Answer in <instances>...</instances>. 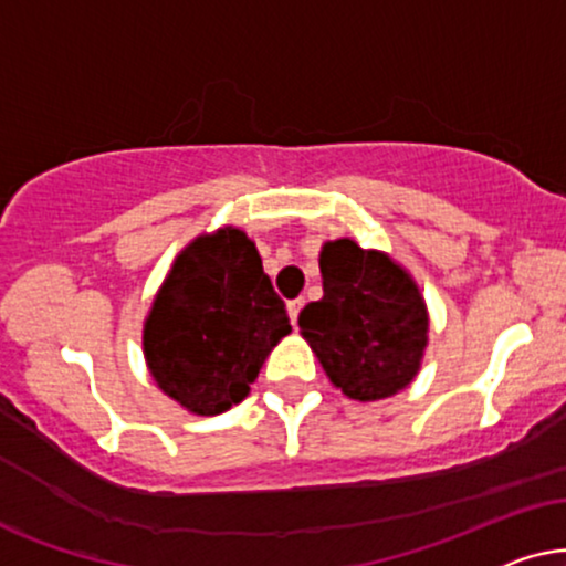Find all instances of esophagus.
<instances>
[{"label": "esophagus", "instance_id": "esophagus-1", "mask_svg": "<svg viewBox=\"0 0 566 566\" xmlns=\"http://www.w3.org/2000/svg\"><path fill=\"white\" fill-rule=\"evenodd\" d=\"M303 305H305L303 297L290 300V303H287V313H290V321L292 323H297V315H300V311H303Z\"/></svg>", "mask_w": 566, "mask_h": 566}]
</instances>
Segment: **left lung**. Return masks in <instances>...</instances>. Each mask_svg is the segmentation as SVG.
<instances>
[{
    "label": "left lung",
    "instance_id": "obj_1",
    "mask_svg": "<svg viewBox=\"0 0 566 566\" xmlns=\"http://www.w3.org/2000/svg\"><path fill=\"white\" fill-rule=\"evenodd\" d=\"M323 297L300 313V334L323 370L354 401H380L417 378L429 315L409 271L354 240L321 251Z\"/></svg>",
    "mask_w": 566,
    "mask_h": 566
}]
</instances>
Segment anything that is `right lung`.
<instances>
[{
    "mask_svg": "<svg viewBox=\"0 0 566 566\" xmlns=\"http://www.w3.org/2000/svg\"><path fill=\"white\" fill-rule=\"evenodd\" d=\"M282 297L243 230L199 235L172 263L145 321V359L165 396L199 417L243 401L279 338Z\"/></svg>",
    "mask_w": 566,
    "mask_h": 566,
    "instance_id": "obj_1",
    "label": "right lung"
}]
</instances>
